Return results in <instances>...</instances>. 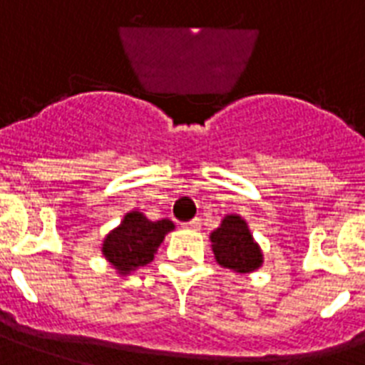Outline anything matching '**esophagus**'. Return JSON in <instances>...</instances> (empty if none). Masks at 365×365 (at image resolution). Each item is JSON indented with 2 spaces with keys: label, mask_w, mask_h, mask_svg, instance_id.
<instances>
[{
  "label": "esophagus",
  "mask_w": 365,
  "mask_h": 365,
  "mask_svg": "<svg viewBox=\"0 0 365 365\" xmlns=\"http://www.w3.org/2000/svg\"><path fill=\"white\" fill-rule=\"evenodd\" d=\"M182 227L183 229H189V230H197V229H200V221H198V219H192V221L183 223Z\"/></svg>",
  "instance_id": "obj_1"
}]
</instances>
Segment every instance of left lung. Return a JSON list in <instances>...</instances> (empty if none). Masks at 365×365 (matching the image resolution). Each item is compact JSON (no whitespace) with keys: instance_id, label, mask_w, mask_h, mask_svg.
Listing matches in <instances>:
<instances>
[{"instance_id":"1","label":"left lung","mask_w":365,"mask_h":365,"mask_svg":"<svg viewBox=\"0 0 365 365\" xmlns=\"http://www.w3.org/2000/svg\"><path fill=\"white\" fill-rule=\"evenodd\" d=\"M212 251L219 266L238 274H250L262 266V251L253 240L250 227L240 215H227L210 234Z\"/></svg>"}]
</instances>
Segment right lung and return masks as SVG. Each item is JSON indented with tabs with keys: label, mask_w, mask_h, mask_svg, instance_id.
Returning a JSON list of instances; mask_svg holds the SVG:
<instances>
[{
	"label": "right lung",
	"mask_w": 365,
	"mask_h": 365,
	"mask_svg": "<svg viewBox=\"0 0 365 365\" xmlns=\"http://www.w3.org/2000/svg\"><path fill=\"white\" fill-rule=\"evenodd\" d=\"M173 229L174 223L168 219L150 221L144 213L129 212L120 227L106 234L103 255L118 269V274H131L152 262L157 247Z\"/></svg>",
	"instance_id": "obj_1"
}]
</instances>
